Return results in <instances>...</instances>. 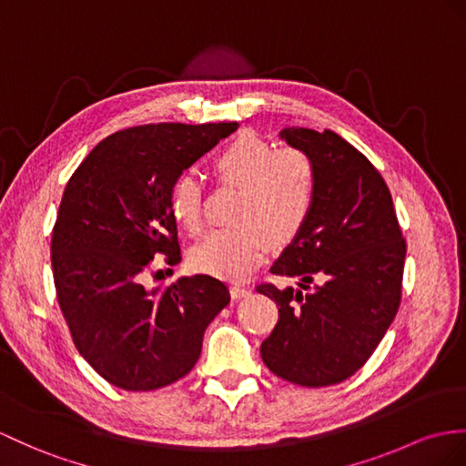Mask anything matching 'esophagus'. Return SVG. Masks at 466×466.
<instances>
[{
  "mask_svg": "<svg viewBox=\"0 0 466 466\" xmlns=\"http://www.w3.org/2000/svg\"><path fill=\"white\" fill-rule=\"evenodd\" d=\"M248 294H251V289L243 287V285H233L231 287V297L233 299H247Z\"/></svg>",
  "mask_w": 466,
  "mask_h": 466,
  "instance_id": "esophagus-1",
  "label": "esophagus"
}]
</instances>
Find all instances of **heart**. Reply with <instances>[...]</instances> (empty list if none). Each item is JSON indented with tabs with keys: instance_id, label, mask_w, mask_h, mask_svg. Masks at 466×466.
<instances>
[{
	"instance_id": "1",
	"label": "heart",
	"mask_w": 466,
	"mask_h": 466,
	"mask_svg": "<svg viewBox=\"0 0 466 466\" xmlns=\"http://www.w3.org/2000/svg\"><path fill=\"white\" fill-rule=\"evenodd\" d=\"M211 172L223 186L239 187L231 227L215 229L189 251V267L203 275L237 280L265 257L267 247L290 245L309 223L319 194V169L299 147H279L255 134H239L213 156ZM174 221L189 233L201 229L203 189L181 172L169 186Z\"/></svg>"
}]
</instances>
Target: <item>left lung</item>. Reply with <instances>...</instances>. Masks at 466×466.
<instances>
[{"mask_svg": "<svg viewBox=\"0 0 466 466\" xmlns=\"http://www.w3.org/2000/svg\"><path fill=\"white\" fill-rule=\"evenodd\" d=\"M280 138L319 169L314 211L272 275L299 277L300 290L260 282L279 322L260 344L275 376L304 388L348 380L366 364L401 302L407 245L390 187L368 157L332 130L285 128ZM314 278L321 280L312 289Z\"/></svg>", "mask_w": 466, "mask_h": 466, "instance_id": "obj_1", "label": "left lung"}]
</instances>
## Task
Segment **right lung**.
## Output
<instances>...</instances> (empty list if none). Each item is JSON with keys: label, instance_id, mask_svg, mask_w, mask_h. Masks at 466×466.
<instances>
[{"label": "right lung", "instance_id": "right-lung-1", "mask_svg": "<svg viewBox=\"0 0 466 466\" xmlns=\"http://www.w3.org/2000/svg\"><path fill=\"white\" fill-rule=\"evenodd\" d=\"M237 122L146 124L98 142L66 181L51 239L56 300L73 342L98 376L127 391L181 380L203 332L231 297L209 275L147 290L156 255L177 265L172 181Z\"/></svg>", "mask_w": 466, "mask_h": 466}]
</instances>
